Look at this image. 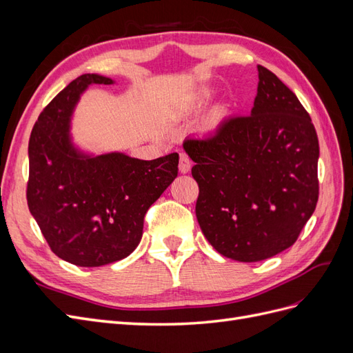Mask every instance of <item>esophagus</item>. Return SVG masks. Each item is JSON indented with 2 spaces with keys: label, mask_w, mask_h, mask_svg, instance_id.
I'll use <instances>...</instances> for the list:
<instances>
[{
  "label": "esophagus",
  "mask_w": 353,
  "mask_h": 353,
  "mask_svg": "<svg viewBox=\"0 0 353 353\" xmlns=\"http://www.w3.org/2000/svg\"><path fill=\"white\" fill-rule=\"evenodd\" d=\"M190 168H191V160H190L188 154L187 153H179V170H181V174L190 172Z\"/></svg>",
  "instance_id": "34e87169"
}]
</instances>
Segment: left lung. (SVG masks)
Masks as SVG:
<instances>
[{
    "mask_svg": "<svg viewBox=\"0 0 353 353\" xmlns=\"http://www.w3.org/2000/svg\"><path fill=\"white\" fill-rule=\"evenodd\" d=\"M252 114L187 138L196 216L222 256L259 262L293 245L316 208L319 144L294 92L263 66Z\"/></svg>",
    "mask_w": 353,
    "mask_h": 353,
    "instance_id": "obj_1",
    "label": "left lung"
}]
</instances>
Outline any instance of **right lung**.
I'll return each instance as SVG.
<instances>
[{"instance_id": "add662e5", "label": "right lung", "mask_w": 353, "mask_h": 353, "mask_svg": "<svg viewBox=\"0 0 353 353\" xmlns=\"http://www.w3.org/2000/svg\"><path fill=\"white\" fill-rule=\"evenodd\" d=\"M90 83H113L82 74L38 116L29 138L28 206L50 249L78 266H101L131 254L144 216L178 175V153L140 160L122 153L88 157L69 141V121Z\"/></svg>"}]
</instances>
